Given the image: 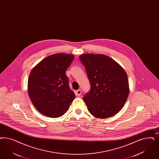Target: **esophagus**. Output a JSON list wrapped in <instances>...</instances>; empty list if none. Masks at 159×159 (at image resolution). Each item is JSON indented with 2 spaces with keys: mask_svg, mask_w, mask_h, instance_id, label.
I'll return each mask as SVG.
<instances>
[{
  "mask_svg": "<svg viewBox=\"0 0 159 159\" xmlns=\"http://www.w3.org/2000/svg\"><path fill=\"white\" fill-rule=\"evenodd\" d=\"M81 94H82V90L80 89H79V90H76V96H80Z\"/></svg>",
  "mask_w": 159,
  "mask_h": 159,
  "instance_id": "34e87169",
  "label": "esophagus"
}]
</instances>
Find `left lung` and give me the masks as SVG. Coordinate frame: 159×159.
Returning a JSON list of instances; mask_svg holds the SVG:
<instances>
[{"label": "left lung", "mask_w": 159, "mask_h": 159, "mask_svg": "<svg viewBox=\"0 0 159 159\" xmlns=\"http://www.w3.org/2000/svg\"><path fill=\"white\" fill-rule=\"evenodd\" d=\"M79 59L91 87L83 97L89 111L99 119L115 115L125 104L129 94L126 71L106 55L88 53L80 55Z\"/></svg>", "instance_id": "left-lung-1"}]
</instances>
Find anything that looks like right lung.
<instances>
[{
    "label": "right lung",
    "mask_w": 159,
    "mask_h": 159,
    "mask_svg": "<svg viewBox=\"0 0 159 159\" xmlns=\"http://www.w3.org/2000/svg\"><path fill=\"white\" fill-rule=\"evenodd\" d=\"M75 59L71 54L56 53L34 66L28 79V93L33 106L42 115L56 118L63 115L75 98L66 70Z\"/></svg>",
    "instance_id": "obj_1"
}]
</instances>
